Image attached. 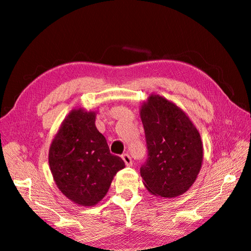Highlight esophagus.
I'll return each instance as SVG.
<instances>
[{
  "label": "esophagus",
  "mask_w": 251,
  "mask_h": 251,
  "mask_svg": "<svg viewBox=\"0 0 251 251\" xmlns=\"http://www.w3.org/2000/svg\"><path fill=\"white\" fill-rule=\"evenodd\" d=\"M122 158H123V160H124L125 165H126L127 167H130L131 165H133V162H131V158L129 157V154L124 153V154H123V156H122Z\"/></svg>",
  "instance_id": "34e87169"
}]
</instances>
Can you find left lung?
<instances>
[{
    "instance_id": "8db88e82",
    "label": "left lung",
    "mask_w": 251,
    "mask_h": 251,
    "mask_svg": "<svg viewBox=\"0 0 251 251\" xmlns=\"http://www.w3.org/2000/svg\"><path fill=\"white\" fill-rule=\"evenodd\" d=\"M148 158L140 176L150 193L176 198L186 192L202 167L203 144L197 127L175 103L151 94L140 108Z\"/></svg>"
}]
</instances>
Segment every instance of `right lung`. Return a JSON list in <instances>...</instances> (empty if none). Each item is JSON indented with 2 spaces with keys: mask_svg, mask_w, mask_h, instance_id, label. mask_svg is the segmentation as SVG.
I'll return each mask as SVG.
<instances>
[{
  "mask_svg": "<svg viewBox=\"0 0 251 251\" xmlns=\"http://www.w3.org/2000/svg\"><path fill=\"white\" fill-rule=\"evenodd\" d=\"M95 112L72 110L49 148V167L58 189L81 206H94L105 197L114 176L125 167L110 152L95 126Z\"/></svg>",
  "mask_w": 251,
  "mask_h": 251,
  "instance_id": "1",
  "label": "right lung"
}]
</instances>
